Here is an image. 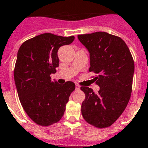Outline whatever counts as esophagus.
<instances>
[{
  "mask_svg": "<svg viewBox=\"0 0 148 148\" xmlns=\"http://www.w3.org/2000/svg\"><path fill=\"white\" fill-rule=\"evenodd\" d=\"M75 88H76V90H79V89H80V86L76 84V85H75Z\"/></svg>",
  "mask_w": 148,
  "mask_h": 148,
  "instance_id": "esophagus-1",
  "label": "esophagus"
}]
</instances>
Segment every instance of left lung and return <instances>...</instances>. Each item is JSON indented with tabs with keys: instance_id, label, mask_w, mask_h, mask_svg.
I'll return each mask as SVG.
<instances>
[{
	"instance_id": "1",
	"label": "left lung",
	"mask_w": 148,
	"mask_h": 148,
	"mask_svg": "<svg viewBox=\"0 0 148 148\" xmlns=\"http://www.w3.org/2000/svg\"><path fill=\"white\" fill-rule=\"evenodd\" d=\"M90 52V72L100 86L98 93L81 87L86 95L82 114L88 124L97 128L110 127L123 113L131 97L134 60L123 39L104 32L78 35Z\"/></svg>"
}]
</instances>
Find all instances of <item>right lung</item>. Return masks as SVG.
I'll return each mask as SVG.
<instances>
[{"label":"right lung","instance_id":"right-lung-1","mask_svg":"<svg viewBox=\"0 0 148 148\" xmlns=\"http://www.w3.org/2000/svg\"><path fill=\"white\" fill-rule=\"evenodd\" d=\"M74 36L43 33L26 40L17 53L14 79L19 99L31 120L48 127L61 120L75 84L59 85L51 74L58 67V48L71 44Z\"/></svg>","mask_w":148,"mask_h":148}]
</instances>
